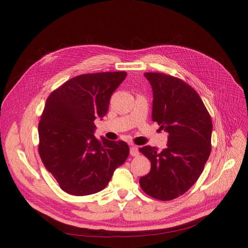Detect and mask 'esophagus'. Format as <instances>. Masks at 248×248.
Here are the masks:
<instances>
[{
    "label": "esophagus",
    "instance_id": "1",
    "mask_svg": "<svg viewBox=\"0 0 248 248\" xmlns=\"http://www.w3.org/2000/svg\"><path fill=\"white\" fill-rule=\"evenodd\" d=\"M131 155H133V157H138V155H140V152H139V149H138V147H136V146H132L131 147Z\"/></svg>",
    "mask_w": 248,
    "mask_h": 248
}]
</instances>
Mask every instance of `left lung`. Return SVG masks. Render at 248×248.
Returning <instances> with one entry per match:
<instances>
[{
  "mask_svg": "<svg viewBox=\"0 0 248 248\" xmlns=\"http://www.w3.org/2000/svg\"><path fill=\"white\" fill-rule=\"evenodd\" d=\"M144 75L154 93L152 121L169 136L161 153L150 146L140 149L151 161V171L140 178V185L149 196L170 201L185 194L202 174L211 153L212 121L187 82L160 72Z\"/></svg>",
  "mask_w": 248,
  "mask_h": 248,
  "instance_id": "8db88e82",
  "label": "left lung"
}]
</instances>
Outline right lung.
Returning <instances> with one entry per match:
<instances>
[{
  "mask_svg": "<svg viewBox=\"0 0 248 248\" xmlns=\"http://www.w3.org/2000/svg\"><path fill=\"white\" fill-rule=\"evenodd\" d=\"M125 76L124 71L81 74L48 96L38 124V151L64 192L86 196L103 190L127 159L125 141L93 135L95 117L108 113L110 96Z\"/></svg>",
  "mask_w": 248,
  "mask_h": 248,
  "instance_id": "1",
  "label": "right lung"
}]
</instances>
